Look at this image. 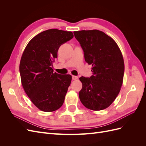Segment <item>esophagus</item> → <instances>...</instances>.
I'll return each instance as SVG.
<instances>
[{"label":"esophagus","mask_w":146,"mask_h":146,"mask_svg":"<svg viewBox=\"0 0 146 146\" xmlns=\"http://www.w3.org/2000/svg\"><path fill=\"white\" fill-rule=\"evenodd\" d=\"M78 79V77L77 76H72V80H77Z\"/></svg>","instance_id":"1"}]
</instances>
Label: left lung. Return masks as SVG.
Returning <instances> with one entry per match:
<instances>
[{"label": "left lung", "mask_w": 146, "mask_h": 146, "mask_svg": "<svg viewBox=\"0 0 146 146\" xmlns=\"http://www.w3.org/2000/svg\"><path fill=\"white\" fill-rule=\"evenodd\" d=\"M84 52L85 60L92 65V76L81 77L79 98L88 109L99 111L108 108L119 93L124 73L120 48L110 36L98 30L74 32Z\"/></svg>", "instance_id": "8db88e82"}]
</instances>
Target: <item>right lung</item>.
Segmentation results:
<instances>
[{
  "label": "right lung",
  "instance_id": "right-lung-1",
  "mask_svg": "<svg viewBox=\"0 0 146 146\" xmlns=\"http://www.w3.org/2000/svg\"><path fill=\"white\" fill-rule=\"evenodd\" d=\"M73 37L71 32L47 30L31 39L22 55V85L32 103L42 111H54L63 104L72 76L54 72L53 63L60 46Z\"/></svg>",
  "mask_w": 146,
  "mask_h": 146
}]
</instances>
